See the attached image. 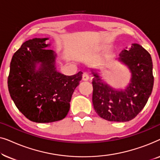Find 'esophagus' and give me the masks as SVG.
<instances>
[{
    "label": "esophagus",
    "mask_w": 160,
    "mask_h": 160,
    "mask_svg": "<svg viewBox=\"0 0 160 160\" xmlns=\"http://www.w3.org/2000/svg\"><path fill=\"white\" fill-rule=\"evenodd\" d=\"M89 79V73H86V72L83 73V75H82V80L83 81H88Z\"/></svg>",
    "instance_id": "obj_1"
}]
</instances>
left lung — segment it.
<instances>
[{"mask_svg": "<svg viewBox=\"0 0 160 160\" xmlns=\"http://www.w3.org/2000/svg\"><path fill=\"white\" fill-rule=\"evenodd\" d=\"M119 60L130 69V83L124 90H116L92 71V103L100 117L109 122H124L141 112L152 94L153 64L150 54L138 43L122 51Z\"/></svg>", "mask_w": 160, "mask_h": 160, "instance_id": "8db88e82", "label": "left lung"}]
</instances>
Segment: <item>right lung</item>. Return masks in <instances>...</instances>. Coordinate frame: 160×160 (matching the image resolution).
Here are the masks:
<instances>
[{"label": "right lung", "instance_id": "obj_1", "mask_svg": "<svg viewBox=\"0 0 160 160\" xmlns=\"http://www.w3.org/2000/svg\"><path fill=\"white\" fill-rule=\"evenodd\" d=\"M48 38L25 41L12 57L8 77L11 98L19 111L38 123L57 122L66 117L72 95L82 72L65 76L56 70V54L46 49ZM40 63V66L37 65Z\"/></svg>", "mask_w": 160, "mask_h": 160}]
</instances>
